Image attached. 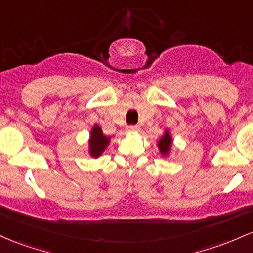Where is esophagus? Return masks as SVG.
<instances>
[{
  "mask_svg": "<svg viewBox=\"0 0 253 253\" xmlns=\"http://www.w3.org/2000/svg\"><path fill=\"white\" fill-rule=\"evenodd\" d=\"M140 126H127L126 127V131L127 132H137V131H140Z\"/></svg>",
  "mask_w": 253,
  "mask_h": 253,
  "instance_id": "1",
  "label": "esophagus"
}]
</instances>
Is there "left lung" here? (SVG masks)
<instances>
[{
	"instance_id": "1",
	"label": "left lung",
	"mask_w": 253,
	"mask_h": 253,
	"mask_svg": "<svg viewBox=\"0 0 253 253\" xmlns=\"http://www.w3.org/2000/svg\"><path fill=\"white\" fill-rule=\"evenodd\" d=\"M158 148L160 154L163 155L164 158H167L171 155L173 149V137L169 129H165L163 136L159 138Z\"/></svg>"
}]
</instances>
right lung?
<instances>
[{
    "mask_svg": "<svg viewBox=\"0 0 253 253\" xmlns=\"http://www.w3.org/2000/svg\"><path fill=\"white\" fill-rule=\"evenodd\" d=\"M111 137L106 136L101 130L99 124H94L90 129V135L88 140V154L90 158H99L109 147Z\"/></svg>",
    "mask_w": 253,
    "mask_h": 253,
    "instance_id": "1",
    "label": "right lung"
}]
</instances>
